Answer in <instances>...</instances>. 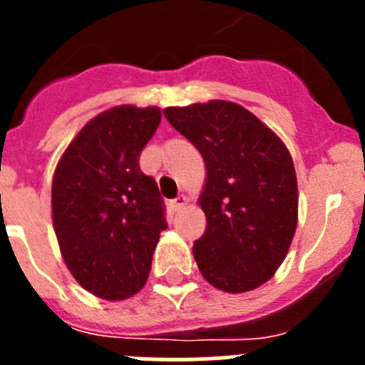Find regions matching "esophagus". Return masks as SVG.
Segmentation results:
<instances>
[{
	"label": "esophagus",
	"instance_id": "1",
	"mask_svg": "<svg viewBox=\"0 0 365 365\" xmlns=\"http://www.w3.org/2000/svg\"><path fill=\"white\" fill-rule=\"evenodd\" d=\"M186 202H188V199H186L185 195H177V197L170 202V206H172L173 212H179L180 208H185Z\"/></svg>",
	"mask_w": 365,
	"mask_h": 365
}]
</instances>
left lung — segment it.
<instances>
[{
	"label": "left lung",
	"mask_w": 365,
	"mask_h": 365,
	"mask_svg": "<svg viewBox=\"0 0 365 365\" xmlns=\"http://www.w3.org/2000/svg\"><path fill=\"white\" fill-rule=\"evenodd\" d=\"M164 117L202 155L206 230L193 243L205 279L247 292L285 259L298 222V182L285 144L256 115L225 100L166 108Z\"/></svg>",
	"instance_id": "1"
}]
</instances>
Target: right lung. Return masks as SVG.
I'll return each mask as SVG.
<instances>
[{"instance_id":"add662e5","label":"right lung","mask_w":365,"mask_h":365,"mask_svg":"<svg viewBox=\"0 0 365 365\" xmlns=\"http://www.w3.org/2000/svg\"><path fill=\"white\" fill-rule=\"evenodd\" d=\"M159 108L118 106L82 128L53 179V222L67 269L91 294L124 299L144 287L166 230L164 201L138 157Z\"/></svg>"}]
</instances>
